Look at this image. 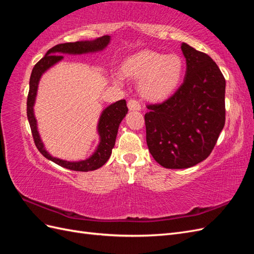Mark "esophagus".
<instances>
[{"label": "esophagus", "instance_id": "34e87169", "mask_svg": "<svg viewBox=\"0 0 254 254\" xmlns=\"http://www.w3.org/2000/svg\"><path fill=\"white\" fill-rule=\"evenodd\" d=\"M127 105L129 110H141V104L139 101H136V99H130Z\"/></svg>", "mask_w": 254, "mask_h": 254}]
</instances>
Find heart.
I'll return each instance as SVG.
<instances>
[{"mask_svg":"<svg viewBox=\"0 0 254 254\" xmlns=\"http://www.w3.org/2000/svg\"><path fill=\"white\" fill-rule=\"evenodd\" d=\"M126 77L140 80V91L150 101H162L178 89L184 75V61L178 54L142 51L130 56L122 66ZM117 83L124 80L122 74H115Z\"/></svg>","mask_w":254,"mask_h":254,"instance_id":"1","label":"heart"}]
</instances>
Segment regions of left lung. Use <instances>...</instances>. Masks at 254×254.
<instances>
[{
    "label": "left lung",
    "mask_w": 254,
    "mask_h": 254,
    "mask_svg": "<svg viewBox=\"0 0 254 254\" xmlns=\"http://www.w3.org/2000/svg\"><path fill=\"white\" fill-rule=\"evenodd\" d=\"M187 60L183 83L161 104L147 105L146 142L165 168L191 167L210 156L225 126L226 79L206 54L181 44Z\"/></svg>",
    "instance_id": "1"
}]
</instances>
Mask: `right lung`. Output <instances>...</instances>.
Segmentation results:
<instances>
[{"label":"right lung","instance_id":"add662e5","mask_svg":"<svg viewBox=\"0 0 254 254\" xmlns=\"http://www.w3.org/2000/svg\"><path fill=\"white\" fill-rule=\"evenodd\" d=\"M110 42V36H103L92 41H76L57 44L55 47L50 49L45 56L38 61L35 64L32 75L29 79V91L27 96V119L29 122L32 134L35 141L36 147L42 155L55 162L56 164L63 166L64 168L76 172H89L95 171L97 168L102 167L111 156L112 148L114 147L115 139H117L119 126L123 119L128 112V108L125 99L111 104L110 106L102 112L101 118L97 125V131L99 134V144L97 149L90 158L76 162H70V161L61 160L55 157H52L50 153L45 150L44 145L40 139L39 132L37 129V121L34 114V105L36 101L38 83L41 78L42 74L50 68L52 65L57 64L58 61L64 58V56L59 54H73V55H79V54L94 53L98 51H103Z\"/></svg>","mask_w":254,"mask_h":254}]
</instances>
